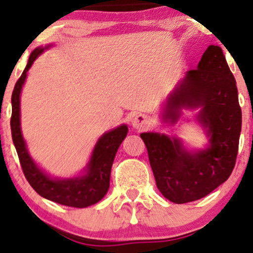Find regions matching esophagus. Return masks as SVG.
Listing matches in <instances>:
<instances>
[{"label": "esophagus", "instance_id": "esophagus-1", "mask_svg": "<svg viewBox=\"0 0 253 253\" xmlns=\"http://www.w3.org/2000/svg\"><path fill=\"white\" fill-rule=\"evenodd\" d=\"M150 118L145 114H138L132 119V126L136 130H144L150 127Z\"/></svg>", "mask_w": 253, "mask_h": 253}]
</instances>
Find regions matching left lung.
Listing matches in <instances>:
<instances>
[{
  "label": "left lung",
  "mask_w": 253,
  "mask_h": 253,
  "mask_svg": "<svg viewBox=\"0 0 253 253\" xmlns=\"http://www.w3.org/2000/svg\"><path fill=\"white\" fill-rule=\"evenodd\" d=\"M183 107H201L199 120L211 136L208 149L187 152L181 141L158 133H141L156 184L175 203L202 199L227 181L234 169L242 130L238 89L221 47L208 46L197 69L187 72L167 101L164 118L175 121Z\"/></svg>",
  "instance_id": "1"
}]
</instances>
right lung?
Masks as SVG:
<instances>
[{"label": "right lung", "mask_w": 253, "mask_h": 253, "mask_svg": "<svg viewBox=\"0 0 253 253\" xmlns=\"http://www.w3.org/2000/svg\"><path fill=\"white\" fill-rule=\"evenodd\" d=\"M42 51V47H38L32 52L24 72L14 86L11 95V138L26 179L40 196L69 207H88L100 201L108 191L113 162L128 128L123 125L101 136L90 158L86 175L70 179H52L45 175L28 155L20 128V92L27 71Z\"/></svg>", "instance_id": "right-lung-1"}]
</instances>
